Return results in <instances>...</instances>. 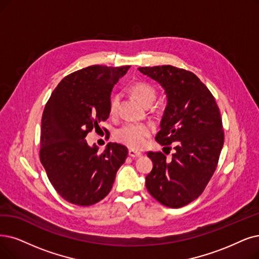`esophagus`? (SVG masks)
<instances>
[{"mask_svg":"<svg viewBox=\"0 0 259 259\" xmlns=\"http://www.w3.org/2000/svg\"><path fill=\"white\" fill-rule=\"evenodd\" d=\"M128 155H130L131 157H133V158H136V157H140L141 155H142V153L139 152V151H135V150H130L128 151Z\"/></svg>","mask_w":259,"mask_h":259,"instance_id":"esophagus-1","label":"esophagus"}]
</instances>
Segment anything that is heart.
<instances>
[{
	"label": "heart",
	"mask_w": 259,
	"mask_h": 259,
	"mask_svg": "<svg viewBox=\"0 0 259 259\" xmlns=\"http://www.w3.org/2000/svg\"><path fill=\"white\" fill-rule=\"evenodd\" d=\"M132 94L144 106L152 104L156 98V91L147 82H136L131 88ZM120 98L115 96L110 101V113H115L119 105ZM152 134V127L144 123H126L115 133L118 142L131 149H141L146 146L147 140Z\"/></svg>",
	"instance_id": "1"
}]
</instances>
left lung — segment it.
Wrapping results in <instances>:
<instances>
[{"label": "left lung", "mask_w": 259, "mask_h": 259, "mask_svg": "<svg viewBox=\"0 0 259 259\" xmlns=\"http://www.w3.org/2000/svg\"><path fill=\"white\" fill-rule=\"evenodd\" d=\"M138 70L164 91L167 105L155 139L164 148L173 143L175 150L171 160L160 152L148 153L153 169L147 189L162 205L179 208L199 198L217 168L224 142L220 110L192 72L170 65Z\"/></svg>", "instance_id": "obj_1"}]
</instances>
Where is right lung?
I'll list each match as a JSON object with an SVG mask.
<instances>
[{"label":"right lung","instance_id":"right-lung-1","mask_svg":"<svg viewBox=\"0 0 259 259\" xmlns=\"http://www.w3.org/2000/svg\"><path fill=\"white\" fill-rule=\"evenodd\" d=\"M131 66L94 65L64 77L52 92L41 120L40 160L61 198L78 206L103 200L112 188L127 148L109 142L99 153L87 134L109 117L110 95Z\"/></svg>","mask_w":259,"mask_h":259}]
</instances>
